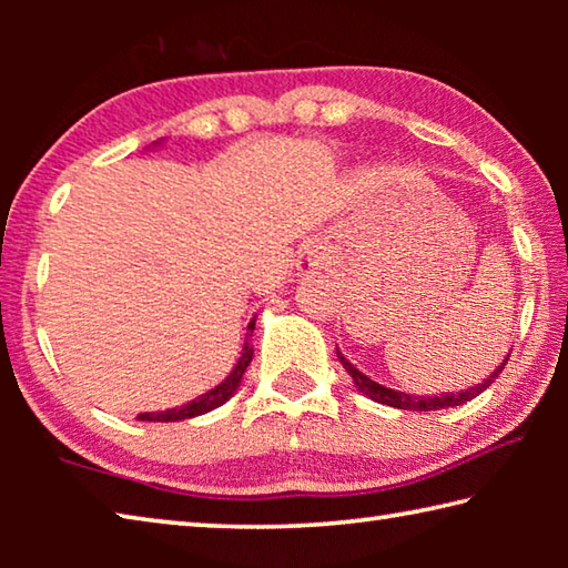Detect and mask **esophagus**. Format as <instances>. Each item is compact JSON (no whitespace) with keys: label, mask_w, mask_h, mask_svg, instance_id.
Segmentation results:
<instances>
[{"label":"esophagus","mask_w":568,"mask_h":568,"mask_svg":"<svg viewBox=\"0 0 568 568\" xmlns=\"http://www.w3.org/2000/svg\"><path fill=\"white\" fill-rule=\"evenodd\" d=\"M325 265V247L321 243H315V240H311V243H305L301 247V253H297V275L301 277H315Z\"/></svg>","instance_id":"1"}]
</instances>
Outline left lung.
<instances>
[{
  "mask_svg": "<svg viewBox=\"0 0 568 568\" xmlns=\"http://www.w3.org/2000/svg\"><path fill=\"white\" fill-rule=\"evenodd\" d=\"M338 358L343 363V368L348 371V376L353 378L355 388H358L363 396H368L371 400L376 403H383V406H393V408H400V410H440V408H454V406H464V403H468L470 398H476L478 393H484L491 383H496V378L501 376L504 365L508 361V353L504 363H498L491 376H486L480 383H476L474 388H466V390H458V393H438V396H413V393H403V390H393V388H386L381 386V383H376L373 378L365 376V373H361L355 365L345 358V355L341 351Z\"/></svg>",
  "mask_w": 568,
  "mask_h": 568,
  "instance_id": "8db88e82",
  "label": "left lung"
}]
</instances>
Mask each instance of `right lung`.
<instances>
[{
	"mask_svg": "<svg viewBox=\"0 0 568 568\" xmlns=\"http://www.w3.org/2000/svg\"><path fill=\"white\" fill-rule=\"evenodd\" d=\"M155 145H160V142H155ZM247 331L253 333L255 331V321L247 323ZM250 333L247 338L243 343V353H240V358L235 363V368L230 371V376L217 383L215 388H210L207 393H203V396L192 398L187 403H182V406L178 408H168V410H152V413H140L138 420H152V423H172V420H185V418H195V416H203V413H210L215 410L217 406H223L225 400H230L235 396V390L240 388V381H243L245 371L250 361H253V345H250Z\"/></svg>",
	"mask_w": 568,
	"mask_h": 568,
	"instance_id": "right-lung-1",
	"label": "right lung"
}]
</instances>
